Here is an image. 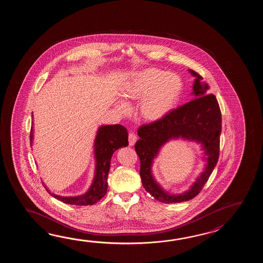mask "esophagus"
Returning <instances> with one entry per match:
<instances>
[{"mask_svg": "<svg viewBox=\"0 0 263 263\" xmlns=\"http://www.w3.org/2000/svg\"><path fill=\"white\" fill-rule=\"evenodd\" d=\"M136 140H137V136H136V134H134V133H130L129 134V145L132 146V145H134L135 144V142H136Z\"/></svg>", "mask_w": 263, "mask_h": 263, "instance_id": "obj_1", "label": "esophagus"}]
</instances>
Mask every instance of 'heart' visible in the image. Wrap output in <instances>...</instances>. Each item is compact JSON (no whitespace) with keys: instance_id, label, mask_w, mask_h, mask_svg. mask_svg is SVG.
<instances>
[{"instance_id":"1","label":"heart","mask_w":263,"mask_h":263,"mask_svg":"<svg viewBox=\"0 0 263 263\" xmlns=\"http://www.w3.org/2000/svg\"><path fill=\"white\" fill-rule=\"evenodd\" d=\"M182 92V82L178 75L165 73L156 67H147L136 71L124 83L121 96L127 103L140 101L141 118L155 122L173 110ZM119 112H129L125 103L118 105Z\"/></svg>"}]
</instances>
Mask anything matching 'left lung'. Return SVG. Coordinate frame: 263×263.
Returning <instances> with one entry per match:
<instances>
[{
  "label": "left lung",
  "mask_w": 263,
  "mask_h": 263,
  "mask_svg": "<svg viewBox=\"0 0 263 263\" xmlns=\"http://www.w3.org/2000/svg\"><path fill=\"white\" fill-rule=\"evenodd\" d=\"M194 93L196 99L168 112L155 122L142 125L138 129L140 139L135 144V151L140 159V176L145 191L158 201L179 203L188 201L197 196L217 164L220 152V135L222 129V114L216 97L206 95L208 84H200L201 75L195 70ZM182 137L201 142L208 158V166L190 191L179 196L169 195L154 180L151 165L159 147L168 139Z\"/></svg>",
  "instance_id": "8db88e82"
}]
</instances>
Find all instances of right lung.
I'll use <instances>...</instances> for the list:
<instances>
[{"instance_id": "obj_1", "label": "right lung", "mask_w": 263, "mask_h": 263, "mask_svg": "<svg viewBox=\"0 0 263 263\" xmlns=\"http://www.w3.org/2000/svg\"><path fill=\"white\" fill-rule=\"evenodd\" d=\"M32 129L30 134L31 141L33 139ZM128 145V130L125 127L118 124L102 126L98 130L96 137L95 156L97 159V167L95 178L89 190L83 196L73 197L55 196L50 193V195L64 203L77 206L93 205L101 200L106 195L108 188L107 178L110 170V162L112 153L118 148Z\"/></svg>"}]
</instances>
